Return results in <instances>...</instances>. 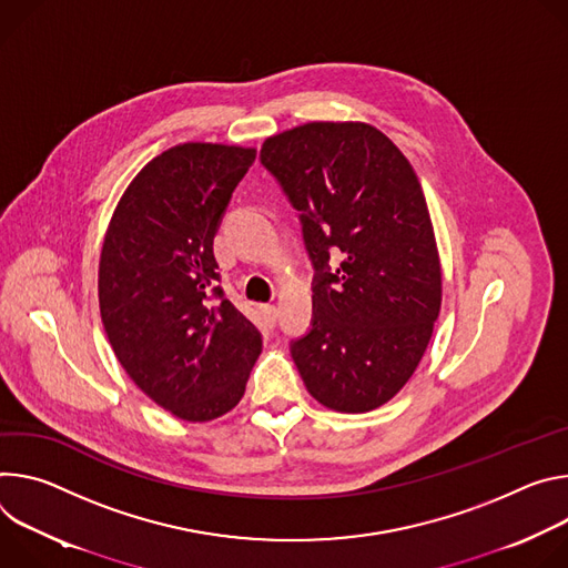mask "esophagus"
Returning a JSON list of instances; mask_svg holds the SVG:
<instances>
[{
  "mask_svg": "<svg viewBox=\"0 0 568 568\" xmlns=\"http://www.w3.org/2000/svg\"><path fill=\"white\" fill-rule=\"evenodd\" d=\"M260 313H262V318H264V325L273 329L275 323H277V306L275 304H262Z\"/></svg>",
  "mask_w": 568,
  "mask_h": 568,
  "instance_id": "34e87169",
  "label": "esophagus"
}]
</instances>
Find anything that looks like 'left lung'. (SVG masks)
I'll return each mask as SVG.
<instances>
[{
  "instance_id": "left-lung-1",
  "label": "left lung",
  "mask_w": 568,
  "mask_h": 568,
  "mask_svg": "<svg viewBox=\"0 0 568 568\" xmlns=\"http://www.w3.org/2000/svg\"><path fill=\"white\" fill-rule=\"evenodd\" d=\"M262 164L300 212L311 329L291 356L313 399L341 413L390 402L413 376L443 302L422 184L369 123L311 121L264 142ZM344 255L332 272L331 250Z\"/></svg>"
}]
</instances>
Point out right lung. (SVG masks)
I'll list each match as a JSON object with an SVG mask.
<instances>
[{
    "instance_id": "1",
    "label": "right lung",
    "mask_w": 568,
    "mask_h": 568,
    "mask_svg": "<svg viewBox=\"0 0 568 568\" xmlns=\"http://www.w3.org/2000/svg\"><path fill=\"white\" fill-rule=\"evenodd\" d=\"M257 151L189 142L153 158L125 189L105 232L99 306L121 367L186 422L232 410L262 334L225 297L214 236Z\"/></svg>"
}]
</instances>
